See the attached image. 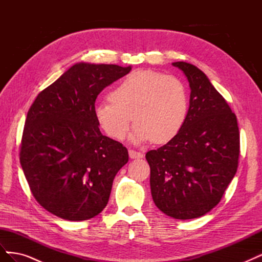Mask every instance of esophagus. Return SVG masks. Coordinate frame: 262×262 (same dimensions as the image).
Here are the masks:
<instances>
[{"label":"esophagus","mask_w":262,"mask_h":262,"mask_svg":"<svg viewBox=\"0 0 262 262\" xmlns=\"http://www.w3.org/2000/svg\"><path fill=\"white\" fill-rule=\"evenodd\" d=\"M129 156H130V158H132V160H134V158H142L143 157V154H142L141 152H137V150L129 149Z\"/></svg>","instance_id":"34e87169"}]
</instances>
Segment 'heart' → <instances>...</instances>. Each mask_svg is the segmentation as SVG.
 <instances>
[{"label":"heart","instance_id":"obj_1","mask_svg":"<svg viewBox=\"0 0 262 262\" xmlns=\"http://www.w3.org/2000/svg\"><path fill=\"white\" fill-rule=\"evenodd\" d=\"M188 95L178 78L152 70L126 75L110 93V100L97 102L95 118L108 137L123 140L133 119L131 140L166 143L175 138L188 116Z\"/></svg>","mask_w":262,"mask_h":262}]
</instances>
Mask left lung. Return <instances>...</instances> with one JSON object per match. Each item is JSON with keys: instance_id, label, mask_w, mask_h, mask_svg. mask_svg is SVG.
I'll return each mask as SVG.
<instances>
[{"instance_id": "1", "label": "left lung", "mask_w": 262, "mask_h": 262, "mask_svg": "<svg viewBox=\"0 0 262 262\" xmlns=\"http://www.w3.org/2000/svg\"><path fill=\"white\" fill-rule=\"evenodd\" d=\"M189 82L186 122L168 143L146 153L156 207L177 220L210 212L221 201L238 167L237 118L200 69L173 62Z\"/></svg>"}]
</instances>
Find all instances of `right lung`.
Returning a JSON list of instances; mask_svg holds the SVG:
<instances>
[{
    "label": "right lung",
    "instance_id": "obj_1",
    "mask_svg": "<svg viewBox=\"0 0 262 262\" xmlns=\"http://www.w3.org/2000/svg\"><path fill=\"white\" fill-rule=\"evenodd\" d=\"M131 67L76 63L38 94L27 113L21 168L38 203L63 220H90L105 209L117 172L129 161L120 142L102 136L95 101Z\"/></svg>",
    "mask_w": 262,
    "mask_h": 262
}]
</instances>
